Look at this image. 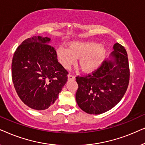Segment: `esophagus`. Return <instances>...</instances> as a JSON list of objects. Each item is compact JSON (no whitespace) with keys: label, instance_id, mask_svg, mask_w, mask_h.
Listing matches in <instances>:
<instances>
[{"label":"esophagus","instance_id":"esophagus-1","mask_svg":"<svg viewBox=\"0 0 145 145\" xmlns=\"http://www.w3.org/2000/svg\"><path fill=\"white\" fill-rule=\"evenodd\" d=\"M68 79L69 80H74L75 76H74V75H72L71 74H68Z\"/></svg>","mask_w":145,"mask_h":145}]
</instances>
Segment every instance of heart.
<instances>
[{
    "label": "heart",
    "instance_id": "obj_1",
    "mask_svg": "<svg viewBox=\"0 0 145 145\" xmlns=\"http://www.w3.org/2000/svg\"><path fill=\"white\" fill-rule=\"evenodd\" d=\"M68 49L59 47L56 53L59 63L65 69H69L80 59L79 65L86 72L96 70L102 65L106 55L103 45L94 41H72L68 44Z\"/></svg>",
    "mask_w": 145,
    "mask_h": 145
}]
</instances>
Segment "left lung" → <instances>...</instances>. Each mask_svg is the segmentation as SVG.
Here are the masks:
<instances>
[{
    "label": "left lung",
    "mask_w": 145,
    "mask_h": 145,
    "mask_svg": "<svg viewBox=\"0 0 145 145\" xmlns=\"http://www.w3.org/2000/svg\"><path fill=\"white\" fill-rule=\"evenodd\" d=\"M107 60L86 76H77L76 100L81 110L98 115L118 104L125 94L129 82V65L125 47L117 43Z\"/></svg>",
    "instance_id": "left-lung-1"
}]
</instances>
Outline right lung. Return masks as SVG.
I'll return each instance as SVG.
<instances>
[{
    "label": "right lung",
    "mask_w": 145,
    "mask_h": 145,
    "mask_svg": "<svg viewBox=\"0 0 145 145\" xmlns=\"http://www.w3.org/2000/svg\"><path fill=\"white\" fill-rule=\"evenodd\" d=\"M50 40L33 36L24 41L14 53V86L20 100L33 110H46L54 104L68 79V71L58 62Z\"/></svg>",
    "instance_id": "add662e5"
}]
</instances>
